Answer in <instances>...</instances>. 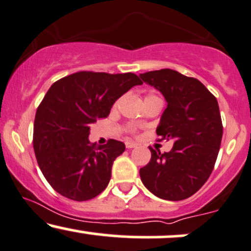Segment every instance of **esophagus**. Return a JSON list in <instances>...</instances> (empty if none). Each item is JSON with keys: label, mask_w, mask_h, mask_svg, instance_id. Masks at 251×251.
<instances>
[{"label": "esophagus", "mask_w": 251, "mask_h": 251, "mask_svg": "<svg viewBox=\"0 0 251 251\" xmlns=\"http://www.w3.org/2000/svg\"><path fill=\"white\" fill-rule=\"evenodd\" d=\"M125 146H126V149H134L135 146H137V145H135L134 143H132V141H126L125 143Z\"/></svg>", "instance_id": "1"}]
</instances>
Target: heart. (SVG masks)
<instances>
[{
    "label": "heart",
    "mask_w": 251,
    "mask_h": 251,
    "mask_svg": "<svg viewBox=\"0 0 251 251\" xmlns=\"http://www.w3.org/2000/svg\"><path fill=\"white\" fill-rule=\"evenodd\" d=\"M150 98H159V97H156V96H154V95H149V96H146V98H145V99H150ZM122 101H123V97H122V98L118 99V100H117L116 102H114V107L117 108L118 106H119L120 104H122ZM131 131L133 132V131H134V128H133V127H131Z\"/></svg>",
    "instance_id": "1"
}]
</instances>
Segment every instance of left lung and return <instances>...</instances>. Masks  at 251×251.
I'll use <instances>...</instances> for the list:
<instances>
[{"instance_id":"left-lung-1","label":"left lung","mask_w":251,"mask_h":251,"mask_svg":"<svg viewBox=\"0 0 251 251\" xmlns=\"http://www.w3.org/2000/svg\"><path fill=\"white\" fill-rule=\"evenodd\" d=\"M140 77L167 101L156 128L158 140L174 141L170 152L150 147L152 156L140 168L141 181L160 199L185 200L206 183L215 166L223 134L219 104L200 80L175 70L161 69Z\"/></svg>"}]
</instances>
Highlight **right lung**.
I'll use <instances>...</instances> for the list:
<instances>
[{"mask_svg":"<svg viewBox=\"0 0 251 251\" xmlns=\"http://www.w3.org/2000/svg\"><path fill=\"white\" fill-rule=\"evenodd\" d=\"M141 84L132 72L79 71L51 85L36 112L32 143L39 168L57 193L87 201L106 188L125 144L114 139L91 144L90 125L106 118L119 97Z\"/></svg>","mask_w":251,"mask_h":251,"instance_id":"right-lung-1","label":"right lung"}]
</instances>
